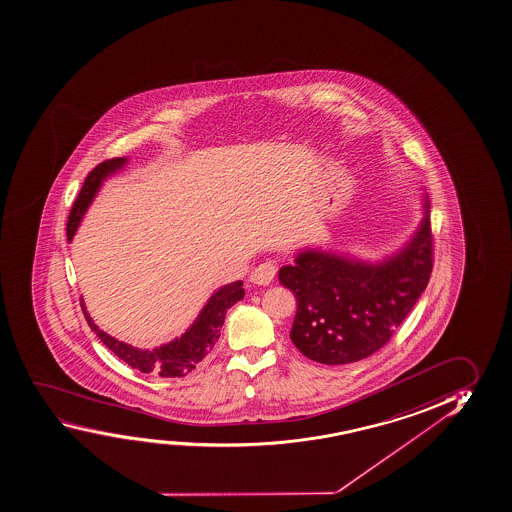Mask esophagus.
<instances>
[{
  "label": "esophagus",
  "instance_id": "obj_1",
  "mask_svg": "<svg viewBox=\"0 0 512 512\" xmlns=\"http://www.w3.org/2000/svg\"><path fill=\"white\" fill-rule=\"evenodd\" d=\"M275 272H277V267H275L274 261H265L254 268V272L251 274V283L267 286L274 281Z\"/></svg>",
  "mask_w": 512,
  "mask_h": 512
}]
</instances>
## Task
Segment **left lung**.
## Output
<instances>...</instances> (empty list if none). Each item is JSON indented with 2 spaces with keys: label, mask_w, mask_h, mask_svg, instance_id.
<instances>
[{
  "label": "left lung",
  "mask_w": 512,
  "mask_h": 512,
  "mask_svg": "<svg viewBox=\"0 0 512 512\" xmlns=\"http://www.w3.org/2000/svg\"><path fill=\"white\" fill-rule=\"evenodd\" d=\"M428 194L422 219L397 251L380 260L304 247L279 270L297 298L290 337L307 359L343 366L366 359L389 341L428 286L433 267Z\"/></svg>",
  "instance_id": "left-lung-1"
}]
</instances>
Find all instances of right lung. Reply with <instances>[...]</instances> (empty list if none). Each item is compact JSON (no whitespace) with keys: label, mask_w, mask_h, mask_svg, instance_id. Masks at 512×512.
<instances>
[{"label":"right lung","mask_w":512,"mask_h":512,"mask_svg":"<svg viewBox=\"0 0 512 512\" xmlns=\"http://www.w3.org/2000/svg\"><path fill=\"white\" fill-rule=\"evenodd\" d=\"M127 162H129L127 157L102 162L90 175L86 176L83 189L70 210L69 224H67L69 242L74 240L84 214L88 212V208L92 205L95 196L99 194L104 182H107V178L118 175L127 166ZM242 286H244L242 281H235V283L224 284L219 290L214 291L212 297L206 300L205 306L199 311L198 318L192 321L191 327L187 328L182 336L175 337L173 341L161 344L153 350L136 348L118 341L116 337L109 336L99 328V325H95L92 316L86 311L83 297H81V307H83L84 318L100 341L132 369H138L141 373L150 374V376H161V378H182L185 374L191 373L192 369H196L199 362L214 350L217 339L221 337V327L224 325L229 307L235 306L244 298L245 291Z\"/></svg>","instance_id":"obj_1"}]
</instances>
